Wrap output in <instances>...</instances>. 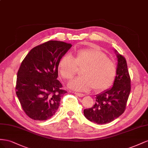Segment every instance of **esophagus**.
<instances>
[{
  "label": "esophagus",
  "instance_id": "34e87169",
  "mask_svg": "<svg viewBox=\"0 0 148 148\" xmlns=\"http://www.w3.org/2000/svg\"><path fill=\"white\" fill-rule=\"evenodd\" d=\"M74 94L76 95L78 97H84V95H85L83 94H80V93H76V92H75Z\"/></svg>",
  "mask_w": 148,
  "mask_h": 148
}]
</instances>
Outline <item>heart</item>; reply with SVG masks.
<instances>
[{"mask_svg":"<svg viewBox=\"0 0 148 148\" xmlns=\"http://www.w3.org/2000/svg\"><path fill=\"white\" fill-rule=\"evenodd\" d=\"M77 66H84L82 76L74 79L68 84L75 90L87 92L93 87L95 91L105 90L111 86L116 76L115 63L96 46L76 51L74 58L68 53L64 54L59 61L58 69L63 79L69 80L77 73Z\"/></svg>","mask_w":148,"mask_h":148,"instance_id":"b5f03b06","label":"heart"}]
</instances>
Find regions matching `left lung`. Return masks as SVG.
Returning <instances> with one entry per match:
<instances>
[{"mask_svg": "<svg viewBox=\"0 0 148 148\" xmlns=\"http://www.w3.org/2000/svg\"><path fill=\"white\" fill-rule=\"evenodd\" d=\"M118 64L113 87L96 95L95 103L84 109L87 119L97 124L110 123L123 113L131 90V81L125 58L116 50Z\"/></svg>", "mask_w": 148, "mask_h": 148, "instance_id": "obj_1", "label": "left lung"}]
</instances>
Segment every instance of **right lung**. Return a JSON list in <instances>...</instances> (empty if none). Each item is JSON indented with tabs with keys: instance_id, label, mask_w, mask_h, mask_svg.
Returning a JSON list of instances; mask_svg holds the SVG:
<instances>
[{
	"instance_id": "add662e5",
	"label": "right lung",
	"mask_w": 148,
	"mask_h": 148,
	"mask_svg": "<svg viewBox=\"0 0 148 148\" xmlns=\"http://www.w3.org/2000/svg\"><path fill=\"white\" fill-rule=\"evenodd\" d=\"M72 46L60 41H49L30 50L17 73L16 94L23 111L30 119L44 121L55 115L62 90L57 79L60 59Z\"/></svg>"
}]
</instances>
